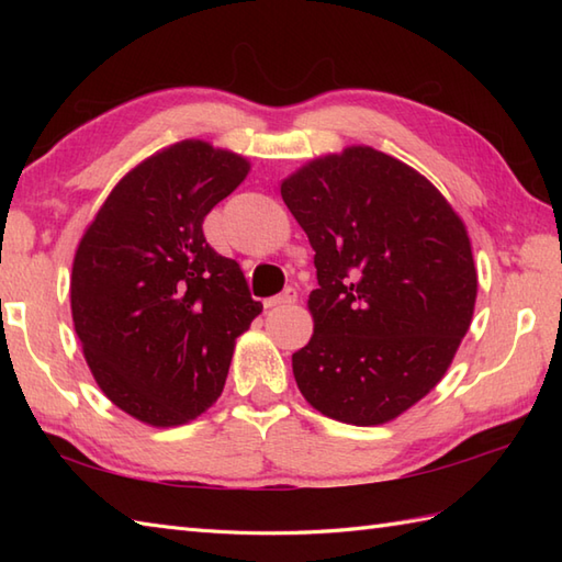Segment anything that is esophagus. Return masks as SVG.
Instances as JSON below:
<instances>
[{
  "label": "esophagus",
  "instance_id": "esophagus-1",
  "mask_svg": "<svg viewBox=\"0 0 562 562\" xmlns=\"http://www.w3.org/2000/svg\"><path fill=\"white\" fill-rule=\"evenodd\" d=\"M296 302V290L294 288H288L284 292H280L278 296H270V300H266V308H272V306H288V304H294Z\"/></svg>",
  "mask_w": 562,
  "mask_h": 562
}]
</instances>
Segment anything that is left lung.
<instances>
[{"instance_id":"8db88e82","label":"left lung","mask_w":562,"mask_h":562,"mask_svg":"<svg viewBox=\"0 0 562 562\" xmlns=\"http://www.w3.org/2000/svg\"><path fill=\"white\" fill-rule=\"evenodd\" d=\"M280 193L316 250L296 386L333 420L384 425L439 384L471 326L465 224L423 173L364 145L312 159Z\"/></svg>"}]
</instances>
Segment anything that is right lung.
I'll return each instance as SVG.
<instances>
[{
	"label": "right lung",
	"mask_w": 562,
	"mask_h": 562,
	"mask_svg": "<svg viewBox=\"0 0 562 562\" xmlns=\"http://www.w3.org/2000/svg\"><path fill=\"white\" fill-rule=\"evenodd\" d=\"M248 159L183 139L127 171L71 262V321L101 391L151 427L195 420L220 398L236 338L262 304L238 262L202 234Z\"/></svg>",
	"instance_id": "1"
}]
</instances>
